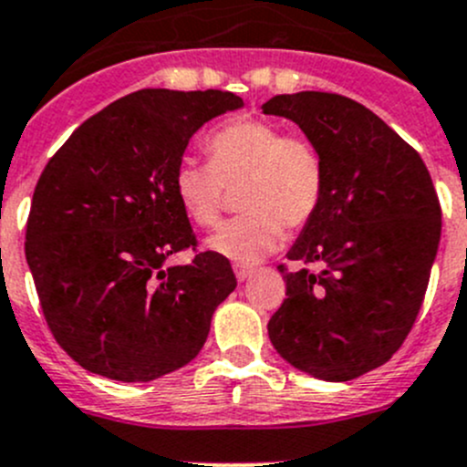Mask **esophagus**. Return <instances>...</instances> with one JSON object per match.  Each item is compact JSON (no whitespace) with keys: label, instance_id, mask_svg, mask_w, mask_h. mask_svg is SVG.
<instances>
[{"label":"esophagus","instance_id":"1","mask_svg":"<svg viewBox=\"0 0 467 467\" xmlns=\"http://www.w3.org/2000/svg\"><path fill=\"white\" fill-rule=\"evenodd\" d=\"M234 272H235V279H238V281H247L249 276H252L254 267L252 265H243V263H235Z\"/></svg>","mask_w":467,"mask_h":467}]
</instances>
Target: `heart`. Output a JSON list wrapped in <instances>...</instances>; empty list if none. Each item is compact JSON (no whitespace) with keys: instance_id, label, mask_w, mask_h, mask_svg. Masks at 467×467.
<instances>
[{"instance_id":"b5f03b06","label":"heart","mask_w":467,"mask_h":467,"mask_svg":"<svg viewBox=\"0 0 467 467\" xmlns=\"http://www.w3.org/2000/svg\"><path fill=\"white\" fill-rule=\"evenodd\" d=\"M209 163L183 159L174 170V195L202 229L223 220L227 188H240V218L209 238V249L235 263L261 261L281 247L285 229L316 215L325 195V163L308 138L285 136L267 119L234 118L204 140Z\"/></svg>"}]
</instances>
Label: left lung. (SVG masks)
Masks as SVG:
<instances>
[{
	"mask_svg": "<svg viewBox=\"0 0 467 467\" xmlns=\"http://www.w3.org/2000/svg\"><path fill=\"white\" fill-rule=\"evenodd\" d=\"M320 150L325 195L279 265L285 299L267 322L281 358L325 381H349L409 336L441 243V204L418 151L358 101L336 92L276 95ZM306 265H316L311 271Z\"/></svg>",
	"mask_w": 467,
	"mask_h": 467,
	"instance_id": "1",
	"label": "left lung"
}]
</instances>
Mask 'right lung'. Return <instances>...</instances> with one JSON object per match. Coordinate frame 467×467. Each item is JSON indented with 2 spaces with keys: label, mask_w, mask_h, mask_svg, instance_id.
<instances>
[{
  "label": "right lung",
  "mask_w": 467,
  "mask_h": 467,
  "mask_svg": "<svg viewBox=\"0 0 467 467\" xmlns=\"http://www.w3.org/2000/svg\"><path fill=\"white\" fill-rule=\"evenodd\" d=\"M240 106L234 92L145 88L88 118L45 165L26 263L49 331L88 372L151 381L204 348L235 276L215 252L164 267L197 251L174 170L202 124Z\"/></svg>",
  "instance_id": "obj_1"
}]
</instances>
